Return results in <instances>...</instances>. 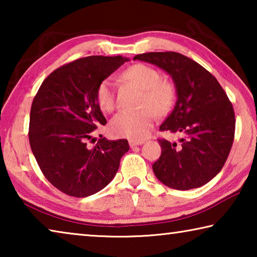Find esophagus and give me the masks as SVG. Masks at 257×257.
I'll return each mask as SVG.
<instances>
[{
    "label": "esophagus",
    "instance_id": "34e87169",
    "mask_svg": "<svg viewBox=\"0 0 257 257\" xmlns=\"http://www.w3.org/2000/svg\"><path fill=\"white\" fill-rule=\"evenodd\" d=\"M144 141L143 139H141V141H135V139H130L129 141V145L130 147H135V146H139V145H143L144 144Z\"/></svg>",
    "mask_w": 257,
    "mask_h": 257
}]
</instances>
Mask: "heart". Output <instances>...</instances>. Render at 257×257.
Returning <instances> with one entry per match:
<instances>
[{"label": "heart", "mask_w": 257, "mask_h": 257, "mask_svg": "<svg viewBox=\"0 0 257 257\" xmlns=\"http://www.w3.org/2000/svg\"><path fill=\"white\" fill-rule=\"evenodd\" d=\"M124 78L144 89L141 111H121L112 119L110 129L113 135L141 141L151 133L155 113L164 114L170 110L173 101L171 84L162 81V75L155 68L138 63L124 71ZM96 101L104 112L115 108V84L112 78H105L96 89Z\"/></svg>", "instance_id": "heart-1"}]
</instances>
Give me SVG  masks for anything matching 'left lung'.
I'll return each instance as SVG.
<instances>
[{
	"instance_id": "obj_1",
	"label": "left lung",
	"mask_w": 257,
	"mask_h": 257,
	"mask_svg": "<svg viewBox=\"0 0 257 257\" xmlns=\"http://www.w3.org/2000/svg\"><path fill=\"white\" fill-rule=\"evenodd\" d=\"M134 60L155 64L175 82L177 102L161 132L181 135L179 143L159 139L162 149L153 171L173 189L198 188L223 168L231 150L236 119L216 78L196 61L177 52H150Z\"/></svg>"
}]
</instances>
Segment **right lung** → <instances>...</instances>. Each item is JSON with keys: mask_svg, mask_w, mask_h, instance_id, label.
I'll return each mask as SVG.
<instances>
[{"mask_svg": "<svg viewBox=\"0 0 257 257\" xmlns=\"http://www.w3.org/2000/svg\"><path fill=\"white\" fill-rule=\"evenodd\" d=\"M127 61L121 55L78 59L52 72L34 97L30 147L46 179L69 196L102 190L129 151L127 139L103 137L88 146L98 125L106 124L96 101L99 82Z\"/></svg>", "mask_w": 257, "mask_h": 257, "instance_id": "right-lung-1", "label": "right lung"}]
</instances>
